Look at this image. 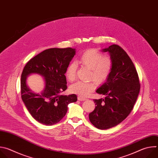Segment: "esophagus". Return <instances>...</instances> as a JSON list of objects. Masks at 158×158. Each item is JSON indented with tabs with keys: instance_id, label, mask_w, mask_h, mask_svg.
I'll use <instances>...</instances> for the list:
<instances>
[{
	"instance_id": "obj_1",
	"label": "esophagus",
	"mask_w": 158,
	"mask_h": 158,
	"mask_svg": "<svg viewBox=\"0 0 158 158\" xmlns=\"http://www.w3.org/2000/svg\"><path fill=\"white\" fill-rule=\"evenodd\" d=\"M77 99H78L79 101H85V100H86V99H85V98H82V97H81V96H78V97H77Z\"/></svg>"
}]
</instances>
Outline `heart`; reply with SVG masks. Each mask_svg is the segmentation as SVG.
<instances>
[{"label": "heart", "mask_w": 158, "mask_h": 158, "mask_svg": "<svg viewBox=\"0 0 158 158\" xmlns=\"http://www.w3.org/2000/svg\"><path fill=\"white\" fill-rule=\"evenodd\" d=\"M80 62L91 69L90 78L99 84L104 83L109 77L112 69L113 62L109 56H104L101 52L90 49L84 52L80 57ZM77 64L73 61L67 66L65 76L67 79L74 81L76 76ZM94 82L77 81L73 84L69 88L71 93L81 97H87L96 89Z\"/></svg>", "instance_id": "1"}]
</instances>
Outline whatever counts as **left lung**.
I'll list each match as a JSON object with an SVG mask.
<instances>
[{
  "label": "left lung",
  "instance_id": "8db88e82",
  "mask_svg": "<svg viewBox=\"0 0 158 158\" xmlns=\"http://www.w3.org/2000/svg\"><path fill=\"white\" fill-rule=\"evenodd\" d=\"M102 51L109 53L113 66L108 79L96 90L106 97L94 100L96 106L89 118L96 127L107 129L130 114L139 95L140 84L133 62L120 46L113 44Z\"/></svg>",
  "mask_w": 158,
  "mask_h": 158
}]
</instances>
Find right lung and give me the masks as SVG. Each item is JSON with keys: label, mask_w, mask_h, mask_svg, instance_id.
<instances>
[{"label": "right lung", "mask_w": 158, "mask_h": 158, "mask_svg": "<svg viewBox=\"0 0 158 158\" xmlns=\"http://www.w3.org/2000/svg\"><path fill=\"white\" fill-rule=\"evenodd\" d=\"M76 54L71 48L46 49L32 58L24 67L21 75V98L34 119L47 126L59 122L66 114L67 106L76 102V94L61 95L67 89L65 76L67 66ZM37 73L44 77L45 86L40 94L28 87L27 77Z\"/></svg>", "instance_id": "add662e5"}]
</instances>
